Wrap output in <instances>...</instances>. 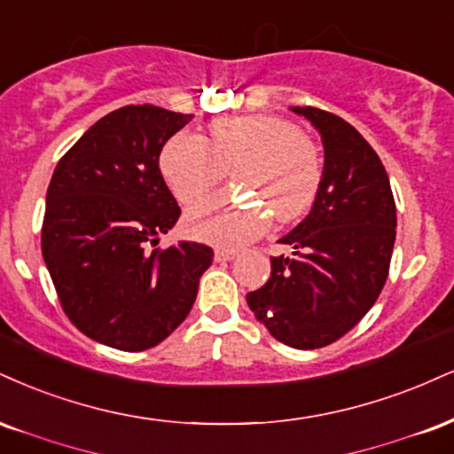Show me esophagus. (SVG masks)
I'll list each match as a JSON object with an SVG mask.
<instances>
[{
  "label": "esophagus",
  "instance_id": "1",
  "mask_svg": "<svg viewBox=\"0 0 454 454\" xmlns=\"http://www.w3.org/2000/svg\"><path fill=\"white\" fill-rule=\"evenodd\" d=\"M213 258H215V262H231V260L237 258V251H232V249H215V255H213Z\"/></svg>",
  "mask_w": 454,
  "mask_h": 454
}]
</instances>
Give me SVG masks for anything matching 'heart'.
<instances>
[{"label":"heart","mask_w":454,"mask_h":454,"mask_svg":"<svg viewBox=\"0 0 454 454\" xmlns=\"http://www.w3.org/2000/svg\"><path fill=\"white\" fill-rule=\"evenodd\" d=\"M232 168L234 184L255 192L281 222L302 215L321 184L319 156L292 122L266 114L217 118L209 137L179 133L160 154V171L175 199L194 205ZM270 211L213 196L185 215V232L217 247H239L269 228Z\"/></svg>","instance_id":"heart-1"}]
</instances>
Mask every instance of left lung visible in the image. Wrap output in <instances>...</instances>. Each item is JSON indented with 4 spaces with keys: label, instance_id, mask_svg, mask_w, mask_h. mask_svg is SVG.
Returning <instances> with one entry per match:
<instances>
[{
    "label": "left lung",
    "instance_id": "1",
    "mask_svg": "<svg viewBox=\"0 0 454 454\" xmlns=\"http://www.w3.org/2000/svg\"><path fill=\"white\" fill-rule=\"evenodd\" d=\"M324 144L313 209L279 239L294 255L270 258V279L247 294L260 324L283 345L319 348L345 336L383 289L395 243V200L372 145L336 114L289 107Z\"/></svg>",
    "mask_w": 454,
    "mask_h": 454
}]
</instances>
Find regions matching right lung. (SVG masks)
I'll use <instances>...</instances> for the list:
<instances>
[{
  "instance_id": "add662e5",
  "label": "right lung",
  "mask_w": 454,
  "mask_h": 454,
  "mask_svg": "<svg viewBox=\"0 0 454 454\" xmlns=\"http://www.w3.org/2000/svg\"><path fill=\"white\" fill-rule=\"evenodd\" d=\"M192 114L127 106L103 116L59 160L46 192L42 255L65 315L120 351L162 342L192 309L213 249H150L182 209L162 179V145Z\"/></svg>"
}]
</instances>
